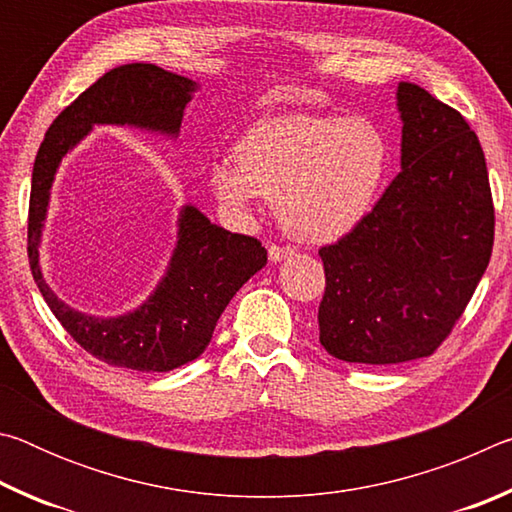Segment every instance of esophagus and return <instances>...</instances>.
<instances>
[{
    "label": "esophagus",
    "mask_w": 512,
    "mask_h": 512,
    "mask_svg": "<svg viewBox=\"0 0 512 512\" xmlns=\"http://www.w3.org/2000/svg\"><path fill=\"white\" fill-rule=\"evenodd\" d=\"M293 255H296V250L289 248V246H277V244H273L271 248H268V259H271L273 264L282 262V259H289V257H293Z\"/></svg>",
    "instance_id": "obj_1"
}]
</instances>
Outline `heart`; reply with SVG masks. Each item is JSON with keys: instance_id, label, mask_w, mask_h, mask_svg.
I'll return each mask as SVG.
<instances>
[{"instance_id": "b5f03b06", "label": "heart", "mask_w": 512, "mask_h": 512, "mask_svg": "<svg viewBox=\"0 0 512 512\" xmlns=\"http://www.w3.org/2000/svg\"><path fill=\"white\" fill-rule=\"evenodd\" d=\"M388 160L386 137L368 117L280 115L239 137L235 162H212L207 185L230 212H250L264 196L293 237L334 241L370 212Z\"/></svg>"}]
</instances>
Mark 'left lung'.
Listing matches in <instances>:
<instances>
[{"label":"left lung","instance_id":"8db88e82","mask_svg":"<svg viewBox=\"0 0 512 512\" xmlns=\"http://www.w3.org/2000/svg\"><path fill=\"white\" fill-rule=\"evenodd\" d=\"M395 97L402 171L357 228L318 250L320 345L366 366L429 357L465 311L495 241L479 137L420 85L400 83Z\"/></svg>","mask_w":512,"mask_h":512}]
</instances>
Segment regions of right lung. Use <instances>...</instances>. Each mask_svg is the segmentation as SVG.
<instances>
[{
  "label": "right lung",
  "mask_w": 512,
  "mask_h": 512,
  "mask_svg": "<svg viewBox=\"0 0 512 512\" xmlns=\"http://www.w3.org/2000/svg\"><path fill=\"white\" fill-rule=\"evenodd\" d=\"M198 83L158 65L110 69L60 112L40 144L31 176L29 264L42 298L85 352L110 366L169 372L201 357L232 296L266 266L255 237L235 235L194 205L178 214V237L167 271L140 307L121 316H92L69 307L49 287L40 266L51 185L65 155L94 126H128L176 140Z\"/></svg>",
  "instance_id": "1"
}]
</instances>
